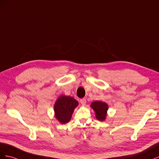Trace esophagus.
Wrapping results in <instances>:
<instances>
[{
	"instance_id": "34e87169",
	"label": "esophagus",
	"mask_w": 159,
	"mask_h": 159,
	"mask_svg": "<svg viewBox=\"0 0 159 159\" xmlns=\"http://www.w3.org/2000/svg\"><path fill=\"white\" fill-rule=\"evenodd\" d=\"M86 99H80V103H81V104L83 105V106H85V105H86Z\"/></svg>"
}]
</instances>
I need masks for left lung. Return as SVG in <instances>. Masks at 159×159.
Segmentation results:
<instances>
[{
    "label": "left lung",
    "instance_id": "left-lung-1",
    "mask_svg": "<svg viewBox=\"0 0 159 159\" xmlns=\"http://www.w3.org/2000/svg\"><path fill=\"white\" fill-rule=\"evenodd\" d=\"M91 107L93 109L95 114V117L99 121H104L107 115L108 105L101 101H95L91 103Z\"/></svg>",
    "mask_w": 159,
    "mask_h": 159
}]
</instances>
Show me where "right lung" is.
<instances>
[{
	"label": "right lung",
	"instance_id": "right-lung-1",
	"mask_svg": "<svg viewBox=\"0 0 159 159\" xmlns=\"http://www.w3.org/2000/svg\"><path fill=\"white\" fill-rule=\"evenodd\" d=\"M78 102L70 96L61 95L54 105V116L61 124L68 123L74 109L78 107Z\"/></svg>",
	"mask_w": 159,
	"mask_h": 159
}]
</instances>
